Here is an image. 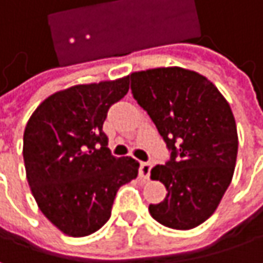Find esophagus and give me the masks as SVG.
Instances as JSON below:
<instances>
[{
  "label": "esophagus",
  "instance_id": "34e87169",
  "mask_svg": "<svg viewBox=\"0 0 263 263\" xmlns=\"http://www.w3.org/2000/svg\"><path fill=\"white\" fill-rule=\"evenodd\" d=\"M151 167H153V164H151L149 161H142L140 164V176L142 177V179H148Z\"/></svg>",
  "mask_w": 263,
  "mask_h": 263
}]
</instances>
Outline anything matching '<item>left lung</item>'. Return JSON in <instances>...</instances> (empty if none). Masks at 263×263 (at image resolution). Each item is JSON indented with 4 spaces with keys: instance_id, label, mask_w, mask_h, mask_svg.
<instances>
[{
    "instance_id": "8db88e82",
    "label": "left lung",
    "mask_w": 263,
    "mask_h": 263,
    "mask_svg": "<svg viewBox=\"0 0 263 263\" xmlns=\"http://www.w3.org/2000/svg\"><path fill=\"white\" fill-rule=\"evenodd\" d=\"M129 80L170 151L166 164L151 168L167 195L149 214L166 227L191 230L213 215L234 173L239 138L230 104L210 80L180 67L132 72Z\"/></svg>"
}]
</instances>
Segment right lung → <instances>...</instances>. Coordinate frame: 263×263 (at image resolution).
I'll return each mask as SVG.
<instances>
[{
    "instance_id": "add662e5",
    "label": "right lung",
    "mask_w": 263,
    "mask_h": 263,
    "mask_svg": "<svg viewBox=\"0 0 263 263\" xmlns=\"http://www.w3.org/2000/svg\"><path fill=\"white\" fill-rule=\"evenodd\" d=\"M129 90V76L78 84L45 99L23 137L26 176L41 211L71 237H84L110 218L118 189L138 176L140 163L115 157L103 122Z\"/></svg>"
}]
</instances>
